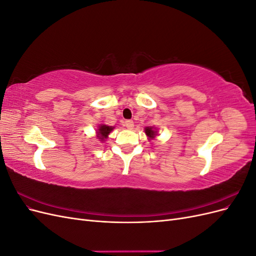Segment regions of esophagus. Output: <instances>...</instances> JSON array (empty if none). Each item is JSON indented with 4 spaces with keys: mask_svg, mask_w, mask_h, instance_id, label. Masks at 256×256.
Listing matches in <instances>:
<instances>
[{
    "mask_svg": "<svg viewBox=\"0 0 256 256\" xmlns=\"http://www.w3.org/2000/svg\"><path fill=\"white\" fill-rule=\"evenodd\" d=\"M125 126H126V128H127V129L131 130V129L134 128V122H132V120H126V122H125Z\"/></svg>",
    "mask_w": 256,
    "mask_h": 256,
    "instance_id": "34e87169",
    "label": "esophagus"
}]
</instances>
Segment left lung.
<instances>
[{"mask_svg":"<svg viewBox=\"0 0 256 256\" xmlns=\"http://www.w3.org/2000/svg\"><path fill=\"white\" fill-rule=\"evenodd\" d=\"M144 131L147 138H148V140H152V138H154L158 136V131L154 127H145Z\"/></svg>","mask_w":256,"mask_h":256,"instance_id":"1","label":"left lung"}]
</instances>
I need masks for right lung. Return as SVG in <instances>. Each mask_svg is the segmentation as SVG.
I'll list each match as a JSON object with an SVG mask.
<instances>
[{"instance_id":"obj_1","label":"right lung","mask_w":256,"mask_h":256,"mask_svg":"<svg viewBox=\"0 0 256 256\" xmlns=\"http://www.w3.org/2000/svg\"><path fill=\"white\" fill-rule=\"evenodd\" d=\"M115 127L112 126H108L106 124H99L96 129V136L99 141H102V143L106 140L108 136L112 132V130Z\"/></svg>"}]
</instances>
